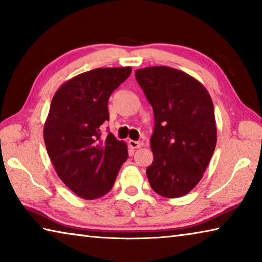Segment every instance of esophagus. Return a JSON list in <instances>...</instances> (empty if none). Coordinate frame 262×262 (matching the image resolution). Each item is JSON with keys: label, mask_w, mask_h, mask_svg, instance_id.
I'll use <instances>...</instances> for the list:
<instances>
[{"label": "esophagus", "mask_w": 262, "mask_h": 262, "mask_svg": "<svg viewBox=\"0 0 262 262\" xmlns=\"http://www.w3.org/2000/svg\"><path fill=\"white\" fill-rule=\"evenodd\" d=\"M128 144H129V147H130L132 149H139V148L142 147V145H143V142L129 140V142H128Z\"/></svg>", "instance_id": "obj_1"}]
</instances>
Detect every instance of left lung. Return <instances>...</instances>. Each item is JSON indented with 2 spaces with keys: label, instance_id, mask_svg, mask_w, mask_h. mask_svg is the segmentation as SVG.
<instances>
[{
  "label": "left lung",
  "instance_id": "obj_1",
  "mask_svg": "<svg viewBox=\"0 0 262 262\" xmlns=\"http://www.w3.org/2000/svg\"><path fill=\"white\" fill-rule=\"evenodd\" d=\"M135 77L155 117L149 184L164 198L184 196L202 179L216 147L211 97L198 79L165 66L137 69Z\"/></svg>",
  "mask_w": 262,
  "mask_h": 262
}]
</instances>
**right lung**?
Here are the masks:
<instances>
[{"instance_id": "right-lung-1", "label": "right lung", "mask_w": 262, "mask_h": 262, "mask_svg": "<svg viewBox=\"0 0 262 262\" xmlns=\"http://www.w3.org/2000/svg\"><path fill=\"white\" fill-rule=\"evenodd\" d=\"M132 73L130 67L97 68L68 79L53 97L43 126L47 154L59 178L77 196L92 200L107 194L128 157L127 144L112 133L110 96Z\"/></svg>"}]
</instances>
